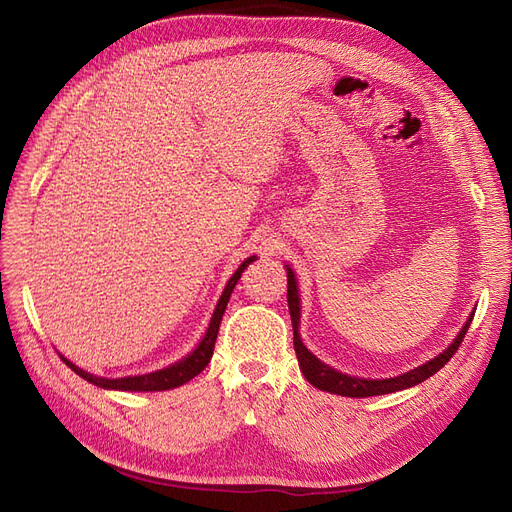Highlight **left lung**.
Listing matches in <instances>:
<instances>
[{
	"mask_svg": "<svg viewBox=\"0 0 512 512\" xmlns=\"http://www.w3.org/2000/svg\"><path fill=\"white\" fill-rule=\"evenodd\" d=\"M288 309H290V320H292V342H294V352H297L299 359V367L303 371V376L309 384H314L316 389L320 391H329L335 395L342 397H371V395H384V393H395V391H404L410 389L414 384H421L423 380H427L429 376L440 371L448 361L453 359V354L459 350L463 337H466L468 329H470V320L466 322V327L461 329V333L457 335L455 342L448 346L442 354H438L436 359H431L429 363L416 367L404 376L397 378H389V380H365V378H354V376H346L339 374L333 367L324 365L322 361H318L316 356L309 352L299 335V318H301V307H299V290H297V280H294V273L288 269Z\"/></svg>",
	"mask_w": 512,
	"mask_h": 512,
	"instance_id": "left-lung-1",
	"label": "left lung"
}]
</instances>
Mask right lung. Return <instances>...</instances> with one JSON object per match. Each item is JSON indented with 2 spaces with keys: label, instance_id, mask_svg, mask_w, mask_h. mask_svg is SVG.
I'll return each instance as SVG.
<instances>
[{
  "label": "right lung",
  "instance_id": "add662e5",
  "mask_svg": "<svg viewBox=\"0 0 512 512\" xmlns=\"http://www.w3.org/2000/svg\"><path fill=\"white\" fill-rule=\"evenodd\" d=\"M252 260H254V256L243 260L241 267H239L235 273H232V277L228 280V284H226V288H224V292H222V297H220V301H218V307H215L211 324H209V329H207V333H205V337H203V342L198 344V348H196L192 354L185 356L183 361H179V363H175V365H170V367H166V369L153 371V374L134 376V378L108 380V378H96V376L87 374V371H83V369H79L76 365H72L68 359H64V356H61V359H64L66 365H68L72 371H76V374H79L83 380H87V382H91V384H96V386H102V389H119V391H168V389H177V386H181V384H185L188 380H192L194 376H198L200 371H203V369L207 367V363L211 361L213 348H215V339H218L220 322H222V316H224V309H226V305H228L230 294H232V290H235L241 273L245 271V267L250 265Z\"/></svg>",
  "mask_w": 512,
  "mask_h": 512
}]
</instances>
